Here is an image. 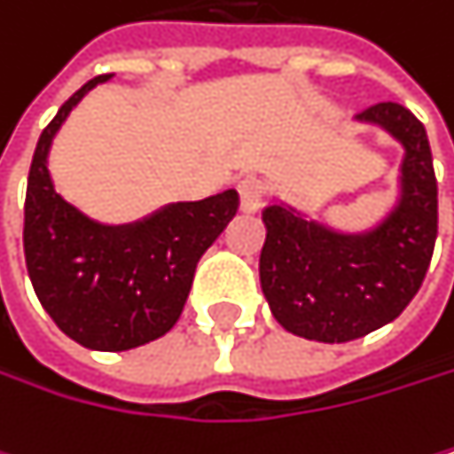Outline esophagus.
Instances as JSON below:
<instances>
[{
	"instance_id": "esophagus-1",
	"label": "esophagus",
	"mask_w": 454,
	"mask_h": 454,
	"mask_svg": "<svg viewBox=\"0 0 454 454\" xmlns=\"http://www.w3.org/2000/svg\"><path fill=\"white\" fill-rule=\"evenodd\" d=\"M239 207H242V212H258L261 209V191L255 183H250V180L239 183Z\"/></svg>"
}]
</instances>
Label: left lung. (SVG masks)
<instances>
[{
  "mask_svg": "<svg viewBox=\"0 0 454 454\" xmlns=\"http://www.w3.org/2000/svg\"><path fill=\"white\" fill-rule=\"evenodd\" d=\"M355 121L403 145L398 201L369 231L347 234L287 204H266L261 287L274 320L296 336L341 344L393 323L414 299L439 231L436 175L426 126L380 102Z\"/></svg>",
  "mask_w": 454,
  "mask_h": 454,
  "instance_id": "obj_1",
  "label": "left lung"
}]
</instances>
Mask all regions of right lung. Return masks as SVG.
<instances>
[{"label":"right lung","instance_id":"obj_1","mask_svg":"<svg viewBox=\"0 0 454 454\" xmlns=\"http://www.w3.org/2000/svg\"><path fill=\"white\" fill-rule=\"evenodd\" d=\"M110 74L88 80L40 134L23 207V253L35 294L77 344L121 352L164 336L183 315L199 258L239 207L234 188L201 201H175L153 215L107 225L61 199L48 172L53 137L82 96Z\"/></svg>","mask_w":454,"mask_h":454}]
</instances>
